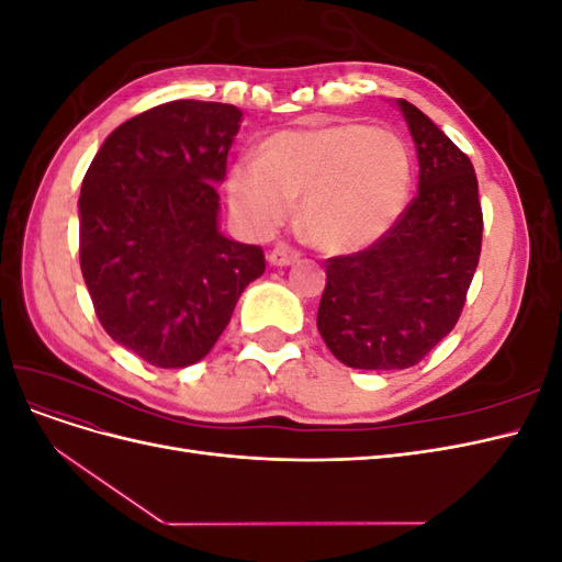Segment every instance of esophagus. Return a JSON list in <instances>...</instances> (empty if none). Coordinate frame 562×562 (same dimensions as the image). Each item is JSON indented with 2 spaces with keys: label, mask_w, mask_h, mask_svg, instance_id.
I'll return each mask as SVG.
<instances>
[{
  "label": "esophagus",
  "mask_w": 562,
  "mask_h": 562,
  "mask_svg": "<svg viewBox=\"0 0 562 562\" xmlns=\"http://www.w3.org/2000/svg\"><path fill=\"white\" fill-rule=\"evenodd\" d=\"M297 258H300V250L285 241L277 244L269 252V262L274 267H288V265H293Z\"/></svg>",
  "instance_id": "esophagus-1"
}]
</instances>
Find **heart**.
I'll list each match as a JSON object with an SVG mask.
<instances>
[{"label":"heart","instance_id":"heart-1","mask_svg":"<svg viewBox=\"0 0 562 562\" xmlns=\"http://www.w3.org/2000/svg\"><path fill=\"white\" fill-rule=\"evenodd\" d=\"M413 184L411 149L401 135L359 122L281 131L260 157L236 159L227 196L239 223L274 232L302 196V225L330 252L378 244L398 223Z\"/></svg>","mask_w":562,"mask_h":562}]
</instances>
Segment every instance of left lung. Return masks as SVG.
<instances>
[{"label": "left lung", "mask_w": 562, "mask_h": 562, "mask_svg": "<svg viewBox=\"0 0 562 562\" xmlns=\"http://www.w3.org/2000/svg\"><path fill=\"white\" fill-rule=\"evenodd\" d=\"M398 108L417 147V196L378 244L326 260L316 316L335 359L359 370L419 363L462 316L481 258L471 159L413 103Z\"/></svg>", "instance_id": "8db88e82"}]
</instances>
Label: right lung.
<instances>
[{
  "label": "right lung",
  "instance_id": "add662e5",
  "mask_svg": "<svg viewBox=\"0 0 562 562\" xmlns=\"http://www.w3.org/2000/svg\"><path fill=\"white\" fill-rule=\"evenodd\" d=\"M239 126V108L173 100L114 128L83 176L79 265L95 316L149 366L201 361L265 271L260 246L217 232L215 182Z\"/></svg>",
  "mask_w": 562,
  "mask_h": 562
}]
</instances>
